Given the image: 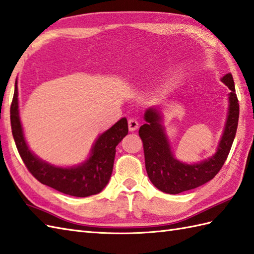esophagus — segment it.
Returning a JSON list of instances; mask_svg holds the SVG:
<instances>
[{"label":"esophagus","instance_id":"1","mask_svg":"<svg viewBox=\"0 0 254 254\" xmlns=\"http://www.w3.org/2000/svg\"><path fill=\"white\" fill-rule=\"evenodd\" d=\"M139 126V123L134 118H129L128 120V128L130 131H134Z\"/></svg>","mask_w":254,"mask_h":254}]
</instances>
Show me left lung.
Listing matches in <instances>:
<instances>
[{
    "label": "left lung",
    "mask_w": 254,
    "mask_h": 254,
    "mask_svg": "<svg viewBox=\"0 0 254 254\" xmlns=\"http://www.w3.org/2000/svg\"><path fill=\"white\" fill-rule=\"evenodd\" d=\"M222 81L230 89L226 126L216 153L199 164H185L175 159L161 124V113L155 109L146 110V123L139 129L143 142L145 170L151 183L163 192L177 194L200 187L215 177L226 161L237 131L239 103L232 74L225 75Z\"/></svg>",
    "instance_id": "left-lung-1"
}]
</instances>
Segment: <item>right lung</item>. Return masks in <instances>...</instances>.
Segmentation results:
<instances>
[{
    "label": "right lung",
    "instance_id": "obj_1",
    "mask_svg": "<svg viewBox=\"0 0 254 254\" xmlns=\"http://www.w3.org/2000/svg\"><path fill=\"white\" fill-rule=\"evenodd\" d=\"M10 126L17 150L32 176L60 192L79 198L97 194L108 185L114 165L115 148L128 133V123L124 117L98 138L83 164L67 168L50 165L38 159L25 141L19 120L17 79L10 104Z\"/></svg>",
    "mask_w": 254,
    "mask_h": 254
}]
</instances>
